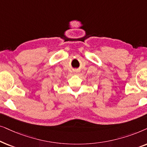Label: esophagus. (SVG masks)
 I'll list each match as a JSON object with an SVG mask.
<instances>
[{
	"label": "esophagus",
	"instance_id": "1",
	"mask_svg": "<svg viewBox=\"0 0 147 147\" xmlns=\"http://www.w3.org/2000/svg\"><path fill=\"white\" fill-rule=\"evenodd\" d=\"M77 72H78L77 71H75V73H77Z\"/></svg>",
	"mask_w": 147,
	"mask_h": 147
}]
</instances>
